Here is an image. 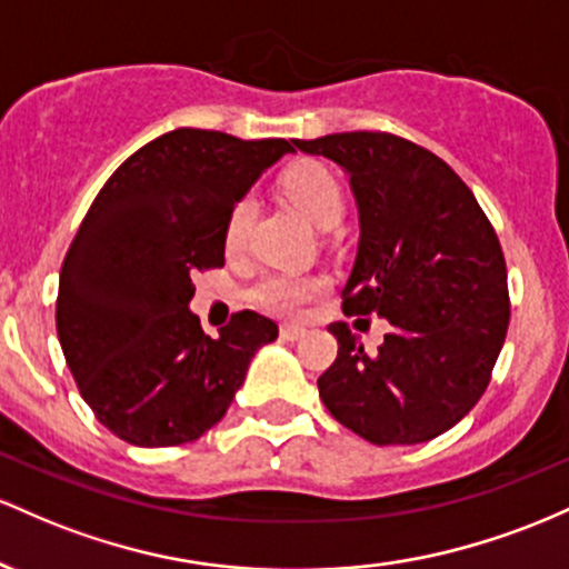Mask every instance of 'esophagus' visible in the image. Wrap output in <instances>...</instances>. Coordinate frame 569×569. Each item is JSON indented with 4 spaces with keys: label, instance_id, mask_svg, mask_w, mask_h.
Listing matches in <instances>:
<instances>
[{
    "label": "esophagus",
    "instance_id": "esophagus-1",
    "mask_svg": "<svg viewBox=\"0 0 569 569\" xmlns=\"http://www.w3.org/2000/svg\"><path fill=\"white\" fill-rule=\"evenodd\" d=\"M279 336H282L284 341H298V338H303V336H306V328H303V325L284 322L282 328H279Z\"/></svg>",
    "mask_w": 569,
    "mask_h": 569
}]
</instances>
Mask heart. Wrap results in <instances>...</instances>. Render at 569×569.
Listing matches in <instances>:
<instances>
[{
	"mask_svg": "<svg viewBox=\"0 0 569 569\" xmlns=\"http://www.w3.org/2000/svg\"><path fill=\"white\" fill-rule=\"evenodd\" d=\"M282 193L292 207L301 212L319 231L333 228L343 214V190L333 171L319 161H301L284 171ZM252 203L250 199L239 201L228 217L226 241L228 247H239L250 226ZM325 282L319 277H303V273L273 271L260 277L247 298L271 315H298L317 292H322Z\"/></svg>",
	"mask_w": 569,
	"mask_h": 569,
	"instance_id": "b5f03b06",
	"label": "heart"
}]
</instances>
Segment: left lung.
<instances>
[{
	"label": "left lung",
	"mask_w": 569,
	"mask_h": 569,
	"mask_svg": "<svg viewBox=\"0 0 569 569\" xmlns=\"http://www.w3.org/2000/svg\"><path fill=\"white\" fill-rule=\"evenodd\" d=\"M292 142L341 166L357 199L360 244L343 315L392 325L379 352H366L347 322L330 325L338 357L317 379L319 398L376 446L438 438L481 400L506 341L500 239L457 171L403 137L349 131Z\"/></svg>",
	"instance_id": "obj_1"
}]
</instances>
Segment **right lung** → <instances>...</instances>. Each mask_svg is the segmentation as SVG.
<instances>
[{
	"mask_svg": "<svg viewBox=\"0 0 569 569\" xmlns=\"http://www.w3.org/2000/svg\"><path fill=\"white\" fill-rule=\"evenodd\" d=\"M287 139L177 129L139 147L99 190L61 266L56 330L78 389L126 443L163 449L226 417L273 319L239 311L212 338L188 309L193 273L226 266L236 201Z\"/></svg>",
	"mask_w": 569,
	"mask_h": 569,
	"instance_id": "obj_1",
	"label": "right lung"
}]
</instances>
